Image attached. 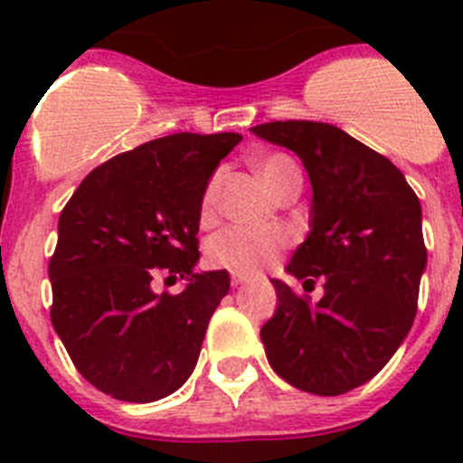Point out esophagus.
Segmentation results:
<instances>
[{
	"label": "esophagus",
	"mask_w": 463,
	"mask_h": 463,
	"mask_svg": "<svg viewBox=\"0 0 463 463\" xmlns=\"http://www.w3.org/2000/svg\"><path fill=\"white\" fill-rule=\"evenodd\" d=\"M246 282H250L249 275H241V273H232L231 275V284H232V287H241V284H246Z\"/></svg>",
	"instance_id": "esophagus-1"
}]
</instances>
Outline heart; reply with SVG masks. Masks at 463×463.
<instances>
[{
	"label": "heart",
	"instance_id": "heart-1",
	"mask_svg": "<svg viewBox=\"0 0 463 463\" xmlns=\"http://www.w3.org/2000/svg\"><path fill=\"white\" fill-rule=\"evenodd\" d=\"M255 170L260 172L261 181L273 194H278L288 181L300 179V167L288 154L273 152L264 154L255 161ZM223 170H214L210 175L202 193V222H213L217 210L219 188H222ZM291 237L284 228H250V226H228L219 231L208 241V260L214 266L232 270V273L253 275L264 266L273 264L278 255L288 246Z\"/></svg>",
	"mask_w": 463,
	"mask_h": 463
}]
</instances>
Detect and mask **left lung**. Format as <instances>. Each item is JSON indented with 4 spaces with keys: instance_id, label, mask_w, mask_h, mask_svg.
Masks as SVG:
<instances>
[{
    "instance_id": "obj_1",
    "label": "left lung",
    "mask_w": 463,
    "mask_h": 463,
    "mask_svg": "<svg viewBox=\"0 0 463 463\" xmlns=\"http://www.w3.org/2000/svg\"><path fill=\"white\" fill-rule=\"evenodd\" d=\"M255 137L300 156L311 190V231L287 270L320 302L270 279L278 309L261 326L275 374L318 396H338L374 378L408 335L426 269L421 203L403 172L329 123L275 120Z\"/></svg>"
}]
</instances>
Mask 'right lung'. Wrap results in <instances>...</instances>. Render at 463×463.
Wrapping results in <instances>:
<instances>
[{"label": "right lung", "instance_id": "right-lung-1", "mask_svg": "<svg viewBox=\"0 0 463 463\" xmlns=\"http://www.w3.org/2000/svg\"><path fill=\"white\" fill-rule=\"evenodd\" d=\"M240 134H170L91 170L58 222L49 261L51 322L73 365L105 394L149 403L179 390L199 361L228 270L194 273L199 205ZM156 272L185 277L176 297Z\"/></svg>", "mask_w": 463, "mask_h": 463}]
</instances>
